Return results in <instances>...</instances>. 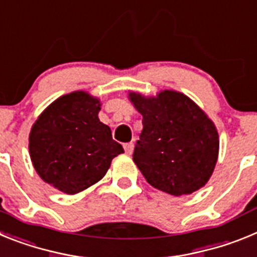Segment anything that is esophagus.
<instances>
[{
  "instance_id": "obj_1",
  "label": "esophagus",
  "mask_w": 257,
  "mask_h": 257,
  "mask_svg": "<svg viewBox=\"0 0 257 257\" xmlns=\"http://www.w3.org/2000/svg\"><path fill=\"white\" fill-rule=\"evenodd\" d=\"M123 148H124V152H126V154L131 156L134 152V143H127V144L123 145Z\"/></svg>"
}]
</instances>
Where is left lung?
Instances as JSON below:
<instances>
[{"label":"left lung","instance_id":"8db88e82","mask_svg":"<svg viewBox=\"0 0 257 257\" xmlns=\"http://www.w3.org/2000/svg\"><path fill=\"white\" fill-rule=\"evenodd\" d=\"M128 99L143 115L133 160L145 180L176 197L205 187L219 156V134L208 115L174 90L156 96L130 91Z\"/></svg>","mask_w":257,"mask_h":257}]
</instances>
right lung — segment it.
Segmentation results:
<instances>
[{
    "mask_svg": "<svg viewBox=\"0 0 257 257\" xmlns=\"http://www.w3.org/2000/svg\"><path fill=\"white\" fill-rule=\"evenodd\" d=\"M100 106V99L73 91L38 115L29 134V156L45 183L76 194L101 180L113 158L123 153L97 117Z\"/></svg>",
    "mask_w": 257,
    "mask_h": 257,
    "instance_id": "right-lung-1",
    "label": "right lung"
}]
</instances>
